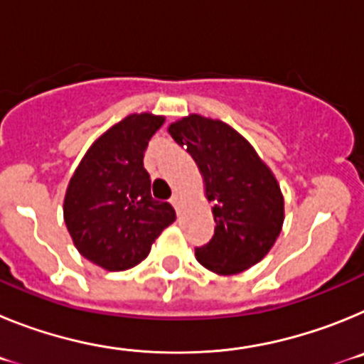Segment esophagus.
I'll use <instances>...</instances> for the list:
<instances>
[{
    "label": "esophagus",
    "instance_id": "1",
    "mask_svg": "<svg viewBox=\"0 0 364 364\" xmlns=\"http://www.w3.org/2000/svg\"><path fill=\"white\" fill-rule=\"evenodd\" d=\"M169 202H171V205L176 210V213H180V197L178 195H173V197L169 198Z\"/></svg>",
    "mask_w": 364,
    "mask_h": 364
}]
</instances>
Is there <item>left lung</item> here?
Listing matches in <instances>:
<instances>
[{
  "instance_id": "left-lung-1",
  "label": "left lung",
  "mask_w": 364,
  "mask_h": 364,
  "mask_svg": "<svg viewBox=\"0 0 364 364\" xmlns=\"http://www.w3.org/2000/svg\"><path fill=\"white\" fill-rule=\"evenodd\" d=\"M169 134L197 162L213 202L215 233L195 247L204 268L233 275L257 264L277 240L284 220L281 188L246 138L220 120L191 114Z\"/></svg>"
}]
</instances>
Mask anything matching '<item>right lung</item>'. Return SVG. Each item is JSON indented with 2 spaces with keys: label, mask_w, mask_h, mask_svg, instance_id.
I'll use <instances>...</instances> for the list:
<instances>
[{
  "label": "right lung",
  "mask_w": 364,
  "mask_h": 364,
  "mask_svg": "<svg viewBox=\"0 0 364 364\" xmlns=\"http://www.w3.org/2000/svg\"><path fill=\"white\" fill-rule=\"evenodd\" d=\"M162 117L129 114L89 147L74 171L63 217L74 246L95 264L122 272L140 264L175 222L169 202L151 197L144 153Z\"/></svg>",
  "instance_id": "1"
}]
</instances>
